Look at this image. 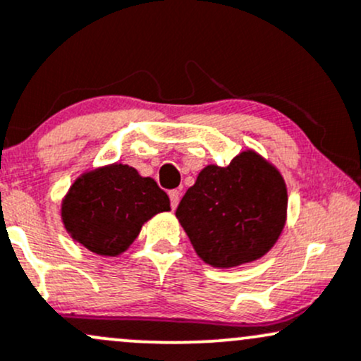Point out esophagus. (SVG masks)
<instances>
[{
	"mask_svg": "<svg viewBox=\"0 0 361 361\" xmlns=\"http://www.w3.org/2000/svg\"><path fill=\"white\" fill-rule=\"evenodd\" d=\"M180 190H171V192H169V200H171V209H176V205H178V202H180Z\"/></svg>",
	"mask_w": 361,
	"mask_h": 361,
	"instance_id": "obj_1",
	"label": "esophagus"
}]
</instances>
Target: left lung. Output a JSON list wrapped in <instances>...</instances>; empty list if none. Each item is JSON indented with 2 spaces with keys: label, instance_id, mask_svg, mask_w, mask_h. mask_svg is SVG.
<instances>
[{
  "label": "left lung",
  "instance_id": "8db88e82",
  "mask_svg": "<svg viewBox=\"0 0 361 361\" xmlns=\"http://www.w3.org/2000/svg\"><path fill=\"white\" fill-rule=\"evenodd\" d=\"M286 207L279 171L248 150L226 168L202 169L176 217L204 262L235 267L269 252L283 231Z\"/></svg>",
  "mask_w": 361,
  "mask_h": 361
}]
</instances>
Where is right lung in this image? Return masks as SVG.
<instances>
[{"label": "right lung", "mask_w": 361, "mask_h": 361, "mask_svg": "<svg viewBox=\"0 0 361 361\" xmlns=\"http://www.w3.org/2000/svg\"><path fill=\"white\" fill-rule=\"evenodd\" d=\"M169 211V197L152 178L113 164L78 178L63 202V223L78 243L99 255L125 252L142 224Z\"/></svg>", "instance_id": "right-lung-1"}]
</instances>
